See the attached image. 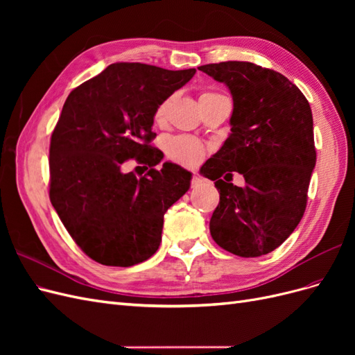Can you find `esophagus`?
I'll return each instance as SVG.
<instances>
[{"label":"esophagus","instance_id":"34e87169","mask_svg":"<svg viewBox=\"0 0 355 355\" xmlns=\"http://www.w3.org/2000/svg\"><path fill=\"white\" fill-rule=\"evenodd\" d=\"M201 184H202V178H201V176H198V175L192 176V179H191V187H192V188H197V187H200Z\"/></svg>","mask_w":355,"mask_h":355}]
</instances>
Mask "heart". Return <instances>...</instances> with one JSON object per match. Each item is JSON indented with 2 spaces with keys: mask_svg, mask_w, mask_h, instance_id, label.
<instances>
[{
  "mask_svg": "<svg viewBox=\"0 0 355 355\" xmlns=\"http://www.w3.org/2000/svg\"><path fill=\"white\" fill-rule=\"evenodd\" d=\"M213 94V93H204ZM202 94V96H204ZM167 110V101L161 102L155 110V121H163ZM167 155L182 166H196L202 159L206 154V146H204L197 139L191 136H176L168 139L166 146Z\"/></svg>",
  "mask_w": 355,
  "mask_h": 355,
  "instance_id": "b5f03b06",
  "label": "heart"
}]
</instances>
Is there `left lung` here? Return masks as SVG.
<instances>
[{"label":"left lung","mask_w":355,"mask_h":355,"mask_svg":"<svg viewBox=\"0 0 355 355\" xmlns=\"http://www.w3.org/2000/svg\"><path fill=\"white\" fill-rule=\"evenodd\" d=\"M231 92V133L201 167L216 180L219 204L210 234L222 249L241 257L275 250L302 219L315 167L313 112L284 75L250 62L198 68ZM234 171L244 187L230 184Z\"/></svg>","instance_id":"8db88e82"}]
</instances>
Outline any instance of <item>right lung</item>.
Instances as JSON below:
<instances>
[{"mask_svg": "<svg viewBox=\"0 0 355 355\" xmlns=\"http://www.w3.org/2000/svg\"><path fill=\"white\" fill-rule=\"evenodd\" d=\"M196 72L120 62L69 93L50 142V201L93 261L132 266L158 250L164 213L192 175L168 161L155 168V110ZM130 157L150 166L145 177L123 173Z\"/></svg>", "mask_w": 355, "mask_h": 355, "instance_id": "right-lung-1", "label": "right lung"}]
</instances>
